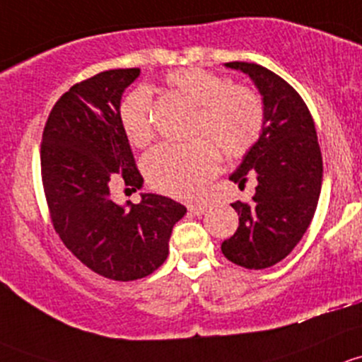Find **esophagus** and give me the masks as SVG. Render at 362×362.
I'll use <instances>...</instances> for the list:
<instances>
[{"instance_id": "obj_1", "label": "esophagus", "mask_w": 362, "mask_h": 362, "mask_svg": "<svg viewBox=\"0 0 362 362\" xmlns=\"http://www.w3.org/2000/svg\"><path fill=\"white\" fill-rule=\"evenodd\" d=\"M188 211L195 216H202L204 212L207 211V204H192V206L188 207Z\"/></svg>"}]
</instances>
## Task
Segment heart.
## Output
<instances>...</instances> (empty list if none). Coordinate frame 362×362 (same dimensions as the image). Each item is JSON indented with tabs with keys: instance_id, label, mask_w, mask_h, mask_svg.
I'll return each mask as SVG.
<instances>
[{
	"instance_id": "b5f03b06",
	"label": "heart",
	"mask_w": 362,
	"mask_h": 362,
	"mask_svg": "<svg viewBox=\"0 0 362 362\" xmlns=\"http://www.w3.org/2000/svg\"><path fill=\"white\" fill-rule=\"evenodd\" d=\"M165 81L197 107L192 134L200 139L160 144L144 156L143 169L156 192L193 200L218 173L219 151L226 158H237L255 146L264 124L263 103L252 88L232 85L226 76L204 68L176 69L167 74ZM118 118L134 146L150 143L151 98L144 88L125 95Z\"/></svg>"
}]
</instances>
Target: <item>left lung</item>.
Instances as JSON below:
<instances>
[{"mask_svg":"<svg viewBox=\"0 0 362 362\" xmlns=\"http://www.w3.org/2000/svg\"><path fill=\"white\" fill-rule=\"evenodd\" d=\"M256 85L264 124L255 146L230 180L244 188L249 174L258 186L251 202L232 204L238 228L221 244L238 267L262 270L282 262L310 226L322 186V156L307 104L279 74L252 62H226Z\"/></svg>","mask_w":362,"mask_h":362,"instance_id":"1","label":"left lung"}]
</instances>
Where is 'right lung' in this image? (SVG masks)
<instances>
[{"label": "right lung", "mask_w": 362, "mask_h": 362, "mask_svg": "<svg viewBox=\"0 0 362 362\" xmlns=\"http://www.w3.org/2000/svg\"><path fill=\"white\" fill-rule=\"evenodd\" d=\"M139 68L110 69L73 85L52 107L42 139V180L55 232L85 267L111 281L153 274L169 255L180 202L141 193L118 206L115 185L136 192L143 176L118 118Z\"/></svg>", "instance_id": "add662e5"}]
</instances>
